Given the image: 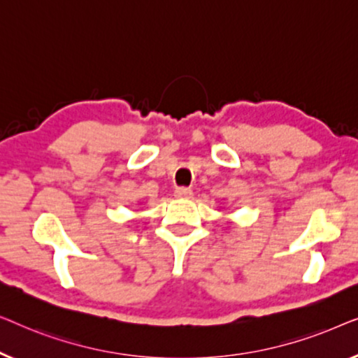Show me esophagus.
Masks as SVG:
<instances>
[{
    "mask_svg": "<svg viewBox=\"0 0 358 358\" xmlns=\"http://www.w3.org/2000/svg\"><path fill=\"white\" fill-rule=\"evenodd\" d=\"M174 197L176 199H190L192 197V190L187 187H178L174 190Z\"/></svg>",
    "mask_w": 358,
    "mask_h": 358,
    "instance_id": "obj_1",
    "label": "esophagus"
}]
</instances>
